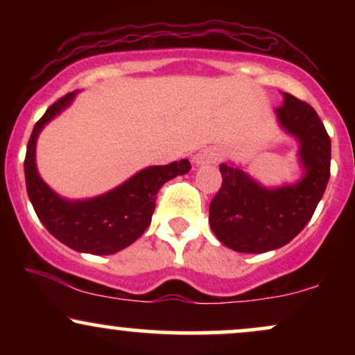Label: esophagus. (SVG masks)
Segmentation results:
<instances>
[{"label":"esophagus","instance_id":"34e87169","mask_svg":"<svg viewBox=\"0 0 355 355\" xmlns=\"http://www.w3.org/2000/svg\"><path fill=\"white\" fill-rule=\"evenodd\" d=\"M218 153L215 152V148H210V146H205V148H200L197 153L193 155V164L197 166L211 164V162L217 160Z\"/></svg>","mask_w":355,"mask_h":355}]
</instances>
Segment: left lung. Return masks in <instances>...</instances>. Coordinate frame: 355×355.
Segmentation results:
<instances>
[{
    "label": "left lung",
    "instance_id": "left-lung-1",
    "mask_svg": "<svg viewBox=\"0 0 355 355\" xmlns=\"http://www.w3.org/2000/svg\"><path fill=\"white\" fill-rule=\"evenodd\" d=\"M280 125L299 138L305 175L295 185L268 190L243 170L220 165L222 187L210 202V227L223 245L262 254L291 242L312 218L331 177V137L311 105L285 93Z\"/></svg>",
    "mask_w": 355,
    "mask_h": 355
}]
</instances>
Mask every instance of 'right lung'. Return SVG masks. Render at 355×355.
<instances>
[{
	"instance_id": "right-lung-1",
	"label": "right lung",
	"mask_w": 355,
	"mask_h": 355,
	"mask_svg": "<svg viewBox=\"0 0 355 355\" xmlns=\"http://www.w3.org/2000/svg\"><path fill=\"white\" fill-rule=\"evenodd\" d=\"M73 98L75 92L56 100L31 132L24 157L28 197L46 230L61 243L85 254H115L132 245L148 229L162 185L177 175H185L191 166L189 160L148 166L101 197L85 202L63 200L36 172L35 146L43 126L67 108Z\"/></svg>"
}]
</instances>
